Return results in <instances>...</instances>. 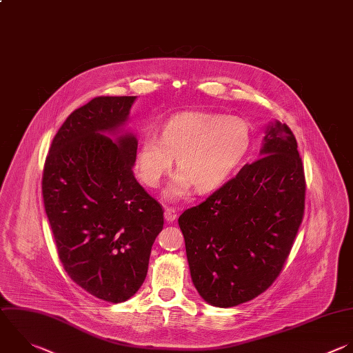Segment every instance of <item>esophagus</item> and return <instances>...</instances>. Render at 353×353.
Here are the masks:
<instances>
[{"mask_svg":"<svg viewBox=\"0 0 353 353\" xmlns=\"http://www.w3.org/2000/svg\"><path fill=\"white\" fill-rule=\"evenodd\" d=\"M176 216H178V211H176L175 208H172V207H165V210H164V218H165L167 222L175 221Z\"/></svg>","mask_w":353,"mask_h":353,"instance_id":"obj_1","label":"esophagus"}]
</instances>
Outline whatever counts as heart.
Returning <instances> with one entry per match:
<instances>
[{"instance_id":"heart-1","label":"heart","mask_w":353,"mask_h":353,"mask_svg":"<svg viewBox=\"0 0 353 353\" xmlns=\"http://www.w3.org/2000/svg\"><path fill=\"white\" fill-rule=\"evenodd\" d=\"M251 143L250 128L240 117L210 112L172 116L160 137L146 135L138 148L135 170L149 188H159L176 159L178 174L167 190L183 197L193 186L207 193L222 185L240 164Z\"/></svg>"}]
</instances>
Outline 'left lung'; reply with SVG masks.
Masks as SVG:
<instances>
[{
	"label": "left lung",
	"instance_id": "8db88e82",
	"mask_svg": "<svg viewBox=\"0 0 353 353\" xmlns=\"http://www.w3.org/2000/svg\"><path fill=\"white\" fill-rule=\"evenodd\" d=\"M263 141L262 157L178 219L193 284L214 306L266 291L302 223L306 183L295 137L276 121Z\"/></svg>",
	"mask_w": 353,
	"mask_h": 353
}]
</instances>
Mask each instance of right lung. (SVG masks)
Wrapping results in <instances>:
<instances>
[{"instance_id":"1","label":"right lung","mask_w":353,"mask_h":353,"mask_svg":"<svg viewBox=\"0 0 353 353\" xmlns=\"http://www.w3.org/2000/svg\"><path fill=\"white\" fill-rule=\"evenodd\" d=\"M135 97H98L76 109L55 135L43 172L46 212L70 279L108 302L142 285L164 210L134 176L138 142L112 141Z\"/></svg>"}]
</instances>
